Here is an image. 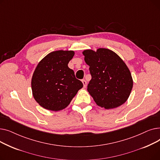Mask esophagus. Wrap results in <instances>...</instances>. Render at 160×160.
I'll list each match as a JSON object with an SVG mask.
<instances>
[{"label":"esophagus","mask_w":160,"mask_h":160,"mask_svg":"<svg viewBox=\"0 0 160 160\" xmlns=\"http://www.w3.org/2000/svg\"><path fill=\"white\" fill-rule=\"evenodd\" d=\"M82 83H83V87L86 88V85H87V82H86L85 80H82Z\"/></svg>","instance_id":"esophagus-1"}]
</instances>
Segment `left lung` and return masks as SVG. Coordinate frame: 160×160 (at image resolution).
Returning a JSON list of instances; mask_svg holds the SVG:
<instances>
[{
	"label": "left lung",
	"instance_id": "1",
	"mask_svg": "<svg viewBox=\"0 0 160 160\" xmlns=\"http://www.w3.org/2000/svg\"><path fill=\"white\" fill-rule=\"evenodd\" d=\"M92 78L88 91L96 104L106 110L119 107L128 100L133 79L127 65L112 50L99 48L82 52Z\"/></svg>",
	"mask_w": 160,
	"mask_h": 160
}]
</instances>
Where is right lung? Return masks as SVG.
Here are the masks:
<instances>
[{
  "mask_svg": "<svg viewBox=\"0 0 160 160\" xmlns=\"http://www.w3.org/2000/svg\"><path fill=\"white\" fill-rule=\"evenodd\" d=\"M74 55L73 50H56L38 63L31 86L33 98L42 108L53 112L62 110L83 88L68 67Z\"/></svg>",
  "mask_w": 160,
  "mask_h": 160,
  "instance_id": "add662e5",
  "label": "right lung"
}]
</instances>
